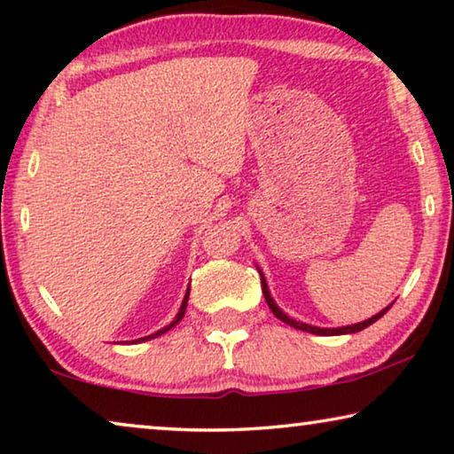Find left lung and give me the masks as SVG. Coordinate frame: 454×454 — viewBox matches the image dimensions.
<instances>
[{"mask_svg":"<svg viewBox=\"0 0 454 454\" xmlns=\"http://www.w3.org/2000/svg\"><path fill=\"white\" fill-rule=\"evenodd\" d=\"M258 272H260V270H258ZM260 280H262V294H264L266 302H268V306H270V310H272V314H274L276 318L282 320V322H286V325H290L292 328L304 330V333H312V334H318V336H336V334L360 333V330H364L366 326H371L372 322H376L380 317H384V314H387L388 309H390V306H387V309H382L379 314H374L372 318H368V320H364V322H358V325H352V326H342V328H318V326L306 325V322H298V320H294V318L286 317V314H284V312L278 309V306H276V302L272 301L270 290H268V284H266V278H264L262 272H260Z\"/></svg>","mask_w":454,"mask_h":454,"instance_id":"left-lung-1","label":"left lung"}]
</instances>
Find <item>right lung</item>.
<instances>
[{
	"mask_svg": "<svg viewBox=\"0 0 454 454\" xmlns=\"http://www.w3.org/2000/svg\"><path fill=\"white\" fill-rule=\"evenodd\" d=\"M188 296H190V288H188V292H186V296H184V301H182V306H180V310H178V314H176V318L170 322V325L168 326H164V328H160L158 333H153V334H150V336H144V338H137V340H134V342H144V340H150V338H158V336H162L164 333H168V330L170 328H174L176 325H178V322L184 318V314H186V306H188Z\"/></svg>",
	"mask_w": 454,
	"mask_h": 454,
	"instance_id": "obj_1",
	"label": "right lung"
}]
</instances>
